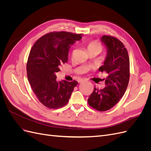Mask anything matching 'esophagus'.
<instances>
[{"mask_svg":"<svg viewBox=\"0 0 151 151\" xmlns=\"http://www.w3.org/2000/svg\"><path fill=\"white\" fill-rule=\"evenodd\" d=\"M86 81H88V79H82V80L81 81V83H83V82H86Z\"/></svg>","mask_w":151,"mask_h":151,"instance_id":"1","label":"esophagus"}]
</instances>
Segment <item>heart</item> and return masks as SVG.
Returning <instances> with one entry per match:
<instances>
[{"label": "heart", "mask_w": 151, "mask_h": 151, "mask_svg": "<svg viewBox=\"0 0 151 151\" xmlns=\"http://www.w3.org/2000/svg\"><path fill=\"white\" fill-rule=\"evenodd\" d=\"M88 50H98L99 52H101L102 50V47L99 43L96 42H90L88 45Z\"/></svg>", "instance_id": "1"}]
</instances>
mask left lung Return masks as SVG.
Returning <instances> with one entry per match:
<instances>
[{
    "label": "left lung",
    "mask_w": 151,
    "mask_h": 151,
    "mask_svg": "<svg viewBox=\"0 0 151 151\" xmlns=\"http://www.w3.org/2000/svg\"><path fill=\"white\" fill-rule=\"evenodd\" d=\"M101 40L107 48L103 65L99 71L107 74L106 87L94 88L88 98L89 106L99 111H107L120 101L124 95L130 79V60L125 45L116 38L104 35Z\"/></svg>",
    "instance_id": "1"
}]
</instances>
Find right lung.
Listing matches in <instances>:
<instances>
[{
    "label": "right lung",
    "instance_id": "1",
    "mask_svg": "<svg viewBox=\"0 0 151 151\" xmlns=\"http://www.w3.org/2000/svg\"><path fill=\"white\" fill-rule=\"evenodd\" d=\"M82 38L81 34L51 32L39 38L32 47L26 65L27 76L40 102L50 109L67 104L78 84L77 81H58L55 74L68 61L70 45Z\"/></svg>",
    "mask_w": 151,
    "mask_h": 151
}]
</instances>
